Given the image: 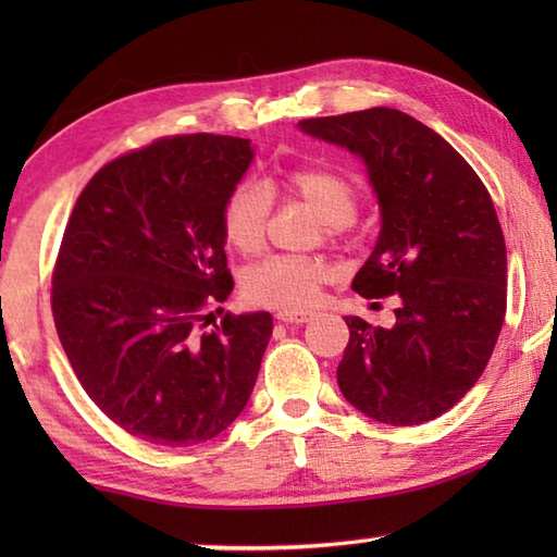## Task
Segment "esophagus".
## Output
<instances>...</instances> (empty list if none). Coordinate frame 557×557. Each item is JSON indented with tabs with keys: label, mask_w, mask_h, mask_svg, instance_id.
I'll return each mask as SVG.
<instances>
[{
	"label": "esophagus",
	"mask_w": 557,
	"mask_h": 557,
	"mask_svg": "<svg viewBox=\"0 0 557 557\" xmlns=\"http://www.w3.org/2000/svg\"><path fill=\"white\" fill-rule=\"evenodd\" d=\"M277 319L287 324H307V322H312L314 314L312 312H277Z\"/></svg>",
	"instance_id": "obj_1"
}]
</instances>
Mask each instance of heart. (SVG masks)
I'll list each match as a JSON object with an SVG mask.
<instances>
[{"instance_id":"heart-1","label":"heart","mask_w":557,"mask_h":557,"mask_svg":"<svg viewBox=\"0 0 557 557\" xmlns=\"http://www.w3.org/2000/svg\"><path fill=\"white\" fill-rule=\"evenodd\" d=\"M282 188L305 201L324 221L329 235L348 228L358 209V191L351 178L332 169H295L282 176ZM272 199L258 182H240L225 196L221 231L225 243L245 256L262 248L268 235ZM332 277L329 262L317 256H272L250 268L243 277V295L258 307L277 312H305L317 301L319 287Z\"/></svg>"}]
</instances>
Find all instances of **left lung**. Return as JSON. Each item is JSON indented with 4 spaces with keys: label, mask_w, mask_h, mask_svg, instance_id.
Instances as JSON below:
<instances>
[{
    "label": "left lung",
    "mask_w": 557,
    "mask_h": 557,
    "mask_svg": "<svg viewBox=\"0 0 557 557\" xmlns=\"http://www.w3.org/2000/svg\"><path fill=\"white\" fill-rule=\"evenodd\" d=\"M299 129L363 159L381 235L351 287L400 299L391 329L346 317L338 388L385 425L435 420L479 381L504 326L506 243L492 196L455 147L400 110L309 117Z\"/></svg>",
    "instance_id": "8db88e82"
}]
</instances>
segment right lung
<instances>
[{"label": "right lung", "mask_w": 557, "mask_h": 557, "mask_svg": "<svg viewBox=\"0 0 557 557\" xmlns=\"http://www.w3.org/2000/svg\"><path fill=\"white\" fill-rule=\"evenodd\" d=\"M250 162V139L162 137L108 162L73 206L51 280L55 332L83 391L132 437L201 445L250 398L270 312L201 324L233 289L221 209Z\"/></svg>", "instance_id": "right-lung-1"}]
</instances>
